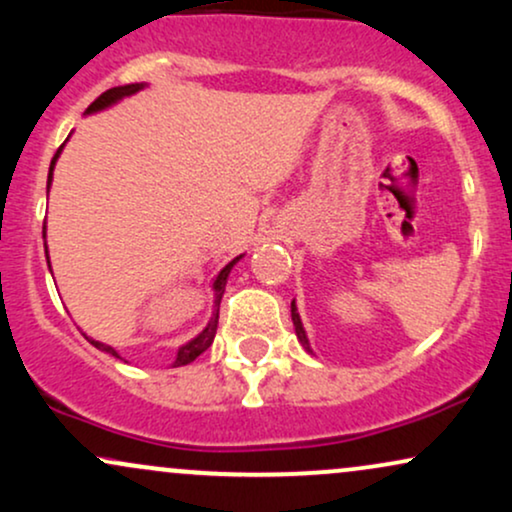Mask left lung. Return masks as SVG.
Segmentation results:
<instances>
[{"instance_id":"1","label":"left lung","mask_w":512,"mask_h":512,"mask_svg":"<svg viewBox=\"0 0 512 512\" xmlns=\"http://www.w3.org/2000/svg\"><path fill=\"white\" fill-rule=\"evenodd\" d=\"M291 320H293V327H296V337L298 342L305 346V351H313L308 344V337H305V330H303V322H301V315L296 313V303H291Z\"/></svg>"}]
</instances>
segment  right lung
I'll list each match as a JSON object with an SVG mask.
<instances>
[{
	"label": "right lung",
	"instance_id": "right-lung-1",
	"mask_svg": "<svg viewBox=\"0 0 512 512\" xmlns=\"http://www.w3.org/2000/svg\"><path fill=\"white\" fill-rule=\"evenodd\" d=\"M139 88H144V84H127V86L108 88V91L101 93V96H98L96 101L88 105L86 113H98V110H103V108H108V105L122 101V98H125V96H132V93H137ZM62 146H64V144H62ZM62 146H60V149H57V154L52 156L50 173H48V187H50V182H52V168H55V161H57V158H60ZM43 238H45V226H43ZM240 257H243V255H240ZM240 257H236V260H233V262H228L226 267H223L221 272H219V276H216V281H214V315H211L209 325L204 327V330L199 332L197 337L192 339V342H187L185 346H180V349H178V358H175V366H187V363H192L199 354H204V351L209 349L211 342H214L216 325H219V305H221V296H223V291H226V279H228V274H231L233 264H236V262L240 260ZM86 339H88V337H86ZM88 342L96 346V349L105 351V354L120 358V356H117V351L113 349V346L101 344V342H93V339H88Z\"/></svg>",
	"mask_w": 512,
	"mask_h": 512
}]
</instances>
